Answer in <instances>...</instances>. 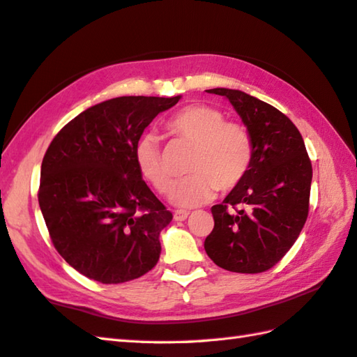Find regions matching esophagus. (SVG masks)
<instances>
[{"instance_id": "34e87169", "label": "esophagus", "mask_w": 357, "mask_h": 357, "mask_svg": "<svg viewBox=\"0 0 357 357\" xmlns=\"http://www.w3.org/2000/svg\"><path fill=\"white\" fill-rule=\"evenodd\" d=\"M188 211H184V210H176L174 211V215H173V218H174V221H185V219L188 218Z\"/></svg>"}]
</instances>
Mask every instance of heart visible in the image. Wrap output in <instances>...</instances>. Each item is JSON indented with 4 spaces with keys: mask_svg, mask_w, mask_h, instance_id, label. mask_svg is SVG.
Listing matches in <instances>:
<instances>
[{
    "mask_svg": "<svg viewBox=\"0 0 357 357\" xmlns=\"http://www.w3.org/2000/svg\"><path fill=\"white\" fill-rule=\"evenodd\" d=\"M167 132L195 146L188 162L190 176L173 193L174 206L195 208L215 198L218 190L230 192L248 174L253 161V139L248 128L225 121L222 110L208 104H192L167 123ZM135 164L158 193L170 195L174 176L155 133H146L135 142Z\"/></svg>",
    "mask_w": 357,
    "mask_h": 357,
    "instance_id": "heart-1",
    "label": "heart"
}]
</instances>
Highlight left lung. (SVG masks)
<instances>
[{
	"mask_svg": "<svg viewBox=\"0 0 357 357\" xmlns=\"http://www.w3.org/2000/svg\"><path fill=\"white\" fill-rule=\"evenodd\" d=\"M207 92L227 98L238 112L252 135L253 161L245 179L211 207L215 227L204 248L224 270L267 271L291 248L307 221L312 161L302 135L276 107L241 90Z\"/></svg>",
	"mask_w": 357,
	"mask_h": 357,
	"instance_id": "1",
	"label": "left lung"
}]
</instances>
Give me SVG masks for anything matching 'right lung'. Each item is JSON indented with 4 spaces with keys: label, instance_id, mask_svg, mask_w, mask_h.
I'll return each mask as SVG.
<instances>
[{
    "label": "right lung",
    "instance_id": "obj_1",
    "mask_svg": "<svg viewBox=\"0 0 357 357\" xmlns=\"http://www.w3.org/2000/svg\"><path fill=\"white\" fill-rule=\"evenodd\" d=\"M181 100L119 96L92 105L53 138L41 164L40 202L53 245L89 279L121 284L146 275L170 224L135 164V142Z\"/></svg>",
    "mask_w": 357,
    "mask_h": 357
}]
</instances>
